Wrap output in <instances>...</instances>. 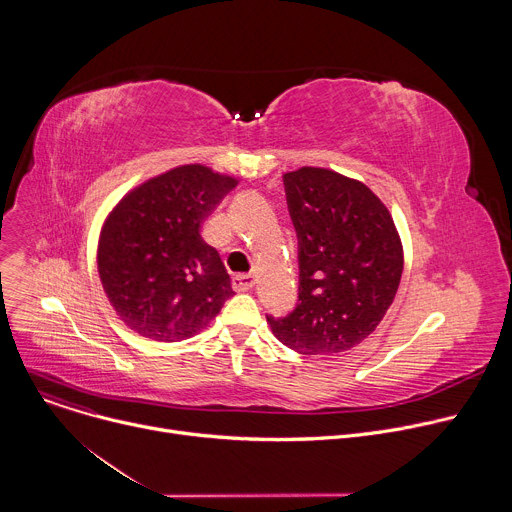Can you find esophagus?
I'll list each match as a JSON object with an SVG mask.
<instances>
[{
    "mask_svg": "<svg viewBox=\"0 0 512 512\" xmlns=\"http://www.w3.org/2000/svg\"><path fill=\"white\" fill-rule=\"evenodd\" d=\"M255 275L251 273H245V275H235L233 277V287L235 291H249L253 285H255Z\"/></svg>",
    "mask_w": 512,
    "mask_h": 512,
    "instance_id": "obj_1",
    "label": "esophagus"
}]
</instances>
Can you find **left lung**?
Here are the masks:
<instances>
[{
	"label": "left lung",
	"mask_w": 512,
	"mask_h": 512,
	"mask_svg": "<svg viewBox=\"0 0 512 512\" xmlns=\"http://www.w3.org/2000/svg\"><path fill=\"white\" fill-rule=\"evenodd\" d=\"M300 239V300L267 316L279 342L300 354H336L371 336L395 300L403 245L389 208L362 182L328 168L283 174Z\"/></svg>",
	"instance_id": "left-lung-1"
}]
</instances>
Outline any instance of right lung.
Masks as SVG:
<instances>
[{
    "mask_svg": "<svg viewBox=\"0 0 512 512\" xmlns=\"http://www.w3.org/2000/svg\"><path fill=\"white\" fill-rule=\"evenodd\" d=\"M239 184L202 164L176 166L129 190L99 233L97 271L115 314L139 336L180 342L235 296L202 223Z\"/></svg>",
    "mask_w": 512,
    "mask_h": 512,
    "instance_id": "right-lung-1",
    "label": "right lung"
}]
</instances>
